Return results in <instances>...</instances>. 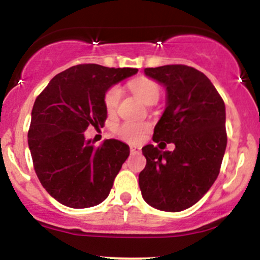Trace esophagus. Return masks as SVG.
Wrapping results in <instances>:
<instances>
[{"label":"esophagus","mask_w":260,"mask_h":260,"mask_svg":"<svg viewBox=\"0 0 260 260\" xmlns=\"http://www.w3.org/2000/svg\"><path fill=\"white\" fill-rule=\"evenodd\" d=\"M129 149H131V153L132 154H138L141 152V147H138V146H131Z\"/></svg>","instance_id":"34e87169"}]
</instances>
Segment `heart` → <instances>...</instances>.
Segmentation results:
<instances>
[{"label": "heart", "mask_w": 260, "mask_h": 260, "mask_svg": "<svg viewBox=\"0 0 260 260\" xmlns=\"http://www.w3.org/2000/svg\"><path fill=\"white\" fill-rule=\"evenodd\" d=\"M131 88H132L136 96L140 101H142L145 104L151 98H154V96L158 98V86L152 80L140 79L131 84ZM120 98H122V89L119 86H113V88H111L107 91L104 103H106V108L109 113H112V112H114L117 109ZM146 128L147 124H145V123L124 122L118 125L117 132L123 140L128 141V142H138L142 138Z\"/></svg>", "instance_id": "heart-1"}]
</instances>
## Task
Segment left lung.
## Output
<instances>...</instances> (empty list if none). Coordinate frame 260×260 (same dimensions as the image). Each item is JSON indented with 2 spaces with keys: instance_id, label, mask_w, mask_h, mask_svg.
<instances>
[{
  "instance_id": "1",
  "label": "left lung",
  "mask_w": 260,
  "mask_h": 260,
  "mask_svg": "<svg viewBox=\"0 0 260 260\" xmlns=\"http://www.w3.org/2000/svg\"><path fill=\"white\" fill-rule=\"evenodd\" d=\"M145 75L166 89V108L154 125V142L174 151L142 148V198L152 208L177 212L195 205L214 185L226 148L225 104L204 73L186 65L146 68ZM165 143V145H166Z\"/></svg>"
}]
</instances>
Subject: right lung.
Returning a JSON list of instances; mask_svg holds the SVG:
<instances>
[{"label":"right lung","instance_id":"add662e5","mask_svg":"<svg viewBox=\"0 0 260 260\" xmlns=\"http://www.w3.org/2000/svg\"><path fill=\"white\" fill-rule=\"evenodd\" d=\"M137 72L132 68L77 65L55 75L36 98L28 148L41 185L62 205L85 209L108 198L129 156V147L118 140H106L94 147L84 132L89 125L104 124L107 91Z\"/></svg>","mask_w":260,"mask_h":260}]
</instances>
